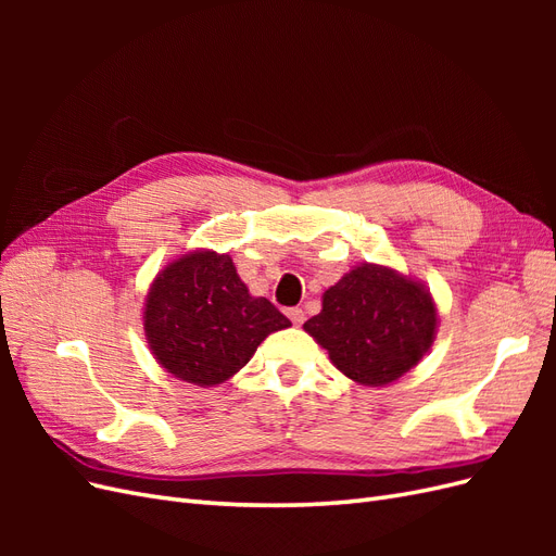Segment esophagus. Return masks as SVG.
<instances>
[{
    "mask_svg": "<svg viewBox=\"0 0 556 556\" xmlns=\"http://www.w3.org/2000/svg\"><path fill=\"white\" fill-rule=\"evenodd\" d=\"M288 317L292 319V325H304V319H306V315H304V311H301V308H290L288 311Z\"/></svg>",
    "mask_w": 556,
    "mask_h": 556,
    "instance_id": "1",
    "label": "esophagus"
}]
</instances>
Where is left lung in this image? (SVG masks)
<instances>
[{"label":"left lung","instance_id":"left-lung-1","mask_svg":"<svg viewBox=\"0 0 556 556\" xmlns=\"http://www.w3.org/2000/svg\"><path fill=\"white\" fill-rule=\"evenodd\" d=\"M439 306L422 280L394 266H352L304 325L331 364L364 387H387L425 359L439 333Z\"/></svg>","mask_w":556,"mask_h":556}]
</instances>
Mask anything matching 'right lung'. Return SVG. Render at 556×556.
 I'll return each mask as SVG.
<instances>
[{
	"label": "right lung",
	"instance_id": "1",
	"mask_svg": "<svg viewBox=\"0 0 556 556\" xmlns=\"http://www.w3.org/2000/svg\"><path fill=\"white\" fill-rule=\"evenodd\" d=\"M150 355L180 382L215 387L237 376L268 333L292 327L252 296L227 252L188 250L166 262L143 301Z\"/></svg>",
	"mask_w": 556,
	"mask_h": 556
}]
</instances>
